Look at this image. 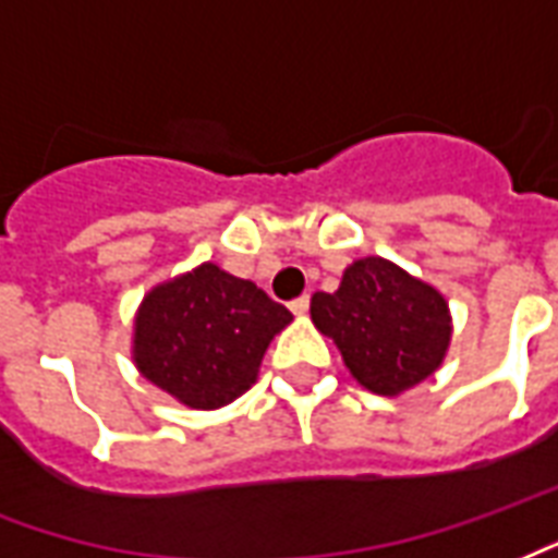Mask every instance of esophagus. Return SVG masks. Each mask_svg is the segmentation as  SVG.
<instances>
[{
	"label": "esophagus",
	"instance_id": "34e87169",
	"mask_svg": "<svg viewBox=\"0 0 558 558\" xmlns=\"http://www.w3.org/2000/svg\"><path fill=\"white\" fill-rule=\"evenodd\" d=\"M290 311L295 313V316H307V311H311V299H307V295H301V299L292 301Z\"/></svg>",
	"mask_w": 558,
	"mask_h": 558
}]
</instances>
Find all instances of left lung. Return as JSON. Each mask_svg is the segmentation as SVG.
I'll return each mask as SVG.
<instances>
[{
  "mask_svg": "<svg viewBox=\"0 0 558 558\" xmlns=\"http://www.w3.org/2000/svg\"><path fill=\"white\" fill-rule=\"evenodd\" d=\"M311 319L340 349L354 381L378 396L426 381L452 342L447 295L384 257L345 266L337 290L311 299Z\"/></svg>",
  "mask_w": 558,
  "mask_h": 558,
  "instance_id": "8db88e82",
  "label": "left lung"
}]
</instances>
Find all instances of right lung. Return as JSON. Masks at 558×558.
Segmentation results:
<instances>
[{
	"label": "right lung",
	"instance_id": "obj_1",
	"mask_svg": "<svg viewBox=\"0 0 558 558\" xmlns=\"http://www.w3.org/2000/svg\"><path fill=\"white\" fill-rule=\"evenodd\" d=\"M290 322L254 280L201 263L144 295L132 319V363L180 405L216 411L257 381L268 342Z\"/></svg>",
	"mask_w": 558,
	"mask_h": 558
}]
</instances>
